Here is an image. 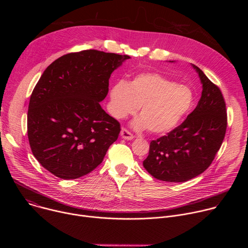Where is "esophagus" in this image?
I'll list each match as a JSON object with an SVG mask.
<instances>
[{
	"label": "esophagus",
	"mask_w": 248,
	"mask_h": 248,
	"mask_svg": "<svg viewBox=\"0 0 248 248\" xmlns=\"http://www.w3.org/2000/svg\"><path fill=\"white\" fill-rule=\"evenodd\" d=\"M121 136H122L124 139H125V140H131V139L134 138V135H133L130 131H128L126 128H123V129H122V131H121Z\"/></svg>",
	"instance_id": "34e87169"
}]
</instances>
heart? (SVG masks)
<instances>
[{
  "label": "heart",
  "mask_w": 248,
  "mask_h": 248,
  "mask_svg": "<svg viewBox=\"0 0 248 248\" xmlns=\"http://www.w3.org/2000/svg\"><path fill=\"white\" fill-rule=\"evenodd\" d=\"M111 112L117 119L133 115L140 106V118L133 125L152 133H166L178 126L194 103L192 90L155 73L136 76L129 83H116L110 93Z\"/></svg>",
  "instance_id": "b5f03b06"
}]
</instances>
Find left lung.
Returning <instances> with one entry per match:
<instances>
[{
    "instance_id": "left-lung-1",
    "label": "left lung",
    "mask_w": 248,
    "mask_h": 248,
    "mask_svg": "<svg viewBox=\"0 0 248 248\" xmlns=\"http://www.w3.org/2000/svg\"><path fill=\"white\" fill-rule=\"evenodd\" d=\"M203 90L196 108L175 128L150 142L143 167L155 179L187 182L213 162L225 138L228 117L221 89L193 64Z\"/></svg>"
}]
</instances>
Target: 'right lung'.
<instances>
[{"label":"right lung","mask_w":248,"mask_h":248,"mask_svg":"<svg viewBox=\"0 0 248 248\" xmlns=\"http://www.w3.org/2000/svg\"><path fill=\"white\" fill-rule=\"evenodd\" d=\"M129 56L83 50L54 61L29 100L27 135L43 168L62 180L96 169L118 139L120 123L100 106L109 78Z\"/></svg>","instance_id":"obj_1"}]
</instances>
